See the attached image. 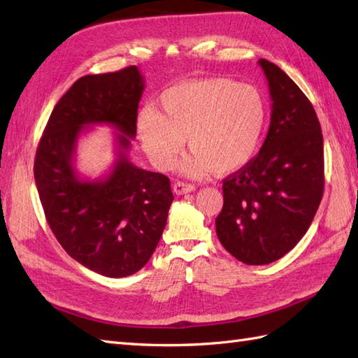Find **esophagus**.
Instances as JSON below:
<instances>
[{
  "label": "esophagus",
  "instance_id": "esophagus-1",
  "mask_svg": "<svg viewBox=\"0 0 358 358\" xmlns=\"http://www.w3.org/2000/svg\"><path fill=\"white\" fill-rule=\"evenodd\" d=\"M172 189L177 195H183V194H189V192L195 191V186L191 183H185V181H177V183H173Z\"/></svg>",
  "mask_w": 358,
  "mask_h": 358
}]
</instances>
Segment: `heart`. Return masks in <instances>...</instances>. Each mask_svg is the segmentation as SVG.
<instances>
[{"label": "heart", "instance_id": "1", "mask_svg": "<svg viewBox=\"0 0 358 358\" xmlns=\"http://www.w3.org/2000/svg\"><path fill=\"white\" fill-rule=\"evenodd\" d=\"M162 113L143 109L138 134L158 169H171L185 138L192 154L180 164L191 177L232 173L257 154L268 121L262 90L246 83L214 77L178 83L159 96Z\"/></svg>", "mask_w": 358, "mask_h": 358}]
</instances>
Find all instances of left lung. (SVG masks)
Wrapping results in <instances>:
<instances>
[{
	"label": "left lung",
	"instance_id": "obj_1",
	"mask_svg": "<svg viewBox=\"0 0 358 358\" xmlns=\"http://www.w3.org/2000/svg\"><path fill=\"white\" fill-rule=\"evenodd\" d=\"M272 100L257 157L223 180L218 240L237 260L269 264L309 229L324 187L323 135L313 104L278 66L258 59Z\"/></svg>",
	"mask_w": 358,
	"mask_h": 358
}]
</instances>
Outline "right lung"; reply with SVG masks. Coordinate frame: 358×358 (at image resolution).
Masks as SVG:
<instances>
[{"label":"right lung","instance_id":"obj_1","mask_svg":"<svg viewBox=\"0 0 358 358\" xmlns=\"http://www.w3.org/2000/svg\"><path fill=\"white\" fill-rule=\"evenodd\" d=\"M143 90L136 66L81 77L53 108L35 155V183L53 235L73 260L110 278L132 275L149 262L173 201L166 175L127 157ZM92 124L120 134L111 172L90 182L73 162L80 132Z\"/></svg>","mask_w":358,"mask_h":358}]
</instances>
